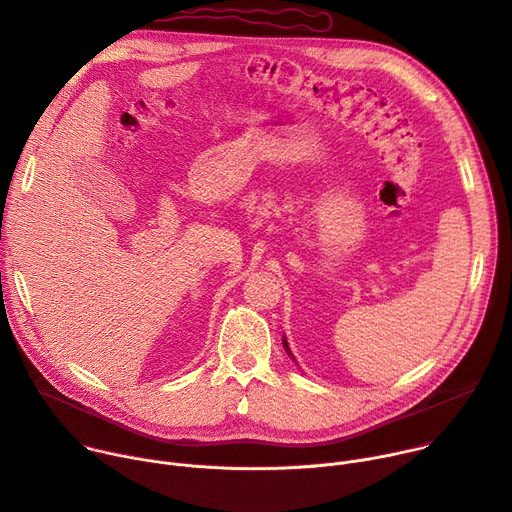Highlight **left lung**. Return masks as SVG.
<instances>
[{
    "label": "left lung",
    "instance_id": "left-lung-1",
    "mask_svg": "<svg viewBox=\"0 0 512 512\" xmlns=\"http://www.w3.org/2000/svg\"><path fill=\"white\" fill-rule=\"evenodd\" d=\"M283 346H285V350H287V355H289V357H293V355H291V350H289V344H287V340H285V338H283Z\"/></svg>",
    "mask_w": 512,
    "mask_h": 512
}]
</instances>
